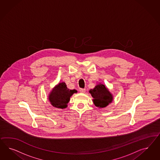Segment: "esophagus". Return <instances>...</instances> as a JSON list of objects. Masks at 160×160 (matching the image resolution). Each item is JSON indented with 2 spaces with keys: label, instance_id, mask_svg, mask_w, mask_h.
I'll list each match as a JSON object with an SVG mask.
<instances>
[{
  "label": "esophagus",
  "instance_id": "1",
  "mask_svg": "<svg viewBox=\"0 0 160 160\" xmlns=\"http://www.w3.org/2000/svg\"><path fill=\"white\" fill-rule=\"evenodd\" d=\"M79 91H80V92L83 93V92H86V89L85 88H80Z\"/></svg>",
  "mask_w": 160,
  "mask_h": 160
}]
</instances>
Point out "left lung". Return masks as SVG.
I'll return each mask as SVG.
<instances>
[{
  "instance_id": "left-lung-1",
  "label": "left lung",
  "mask_w": 160,
  "mask_h": 160,
  "mask_svg": "<svg viewBox=\"0 0 160 160\" xmlns=\"http://www.w3.org/2000/svg\"><path fill=\"white\" fill-rule=\"evenodd\" d=\"M89 92L94 98V104L99 108L106 107L112 100V94L106 86L102 84H99L93 89H91Z\"/></svg>"
}]
</instances>
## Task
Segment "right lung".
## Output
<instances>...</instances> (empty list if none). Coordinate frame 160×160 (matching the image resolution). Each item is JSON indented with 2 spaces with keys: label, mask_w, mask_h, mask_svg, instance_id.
Here are the masks:
<instances>
[{
  "label": "right lung",
  "mask_w": 160,
  "mask_h": 160,
  "mask_svg": "<svg viewBox=\"0 0 160 160\" xmlns=\"http://www.w3.org/2000/svg\"><path fill=\"white\" fill-rule=\"evenodd\" d=\"M77 92L75 89L68 88L65 82H60L52 90L48 98L53 106L63 109L68 106L70 97Z\"/></svg>",
  "instance_id": "add662e5"
}]
</instances>
